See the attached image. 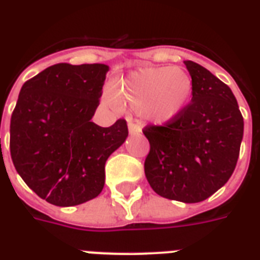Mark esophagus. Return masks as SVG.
<instances>
[{"label":"esophagus","mask_w":260,"mask_h":260,"mask_svg":"<svg viewBox=\"0 0 260 260\" xmlns=\"http://www.w3.org/2000/svg\"><path fill=\"white\" fill-rule=\"evenodd\" d=\"M128 129H129L131 135H136L142 132V126H140V124H138V122H129V124H128Z\"/></svg>","instance_id":"34e87169"}]
</instances>
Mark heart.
I'll list each match as a JSON object with an SVG mask.
<instances>
[{
	"instance_id": "obj_1",
	"label": "heart",
	"mask_w": 260,
	"mask_h": 260,
	"mask_svg": "<svg viewBox=\"0 0 260 260\" xmlns=\"http://www.w3.org/2000/svg\"><path fill=\"white\" fill-rule=\"evenodd\" d=\"M193 94V81L181 67H144L132 71L114 85L106 100L128 106L154 124H169L181 116Z\"/></svg>"
}]
</instances>
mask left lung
Masks as SVG:
<instances>
[{"mask_svg":"<svg viewBox=\"0 0 260 260\" xmlns=\"http://www.w3.org/2000/svg\"><path fill=\"white\" fill-rule=\"evenodd\" d=\"M185 66L193 81L187 108L169 124L150 125L147 181L160 197L194 204L225 185L238 163L244 121L234 93L205 67Z\"/></svg>","mask_w":260,"mask_h":260,"instance_id":"obj_1","label":"left lung"}]
</instances>
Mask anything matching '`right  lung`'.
Returning <instances> with one entry per match:
<instances>
[{
    "label": "right lung",
    "instance_id": "right-lung-1",
    "mask_svg": "<svg viewBox=\"0 0 260 260\" xmlns=\"http://www.w3.org/2000/svg\"><path fill=\"white\" fill-rule=\"evenodd\" d=\"M109 66L58 63L22 85L10 118V156L22 181L56 206L90 201L105 185V163L128 126L91 121Z\"/></svg>",
    "mask_w": 260,
    "mask_h": 260
}]
</instances>
